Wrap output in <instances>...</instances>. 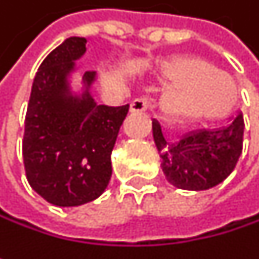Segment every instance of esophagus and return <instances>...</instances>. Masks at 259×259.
Wrapping results in <instances>:
<instances>
[{
  "label": "esophagus",
  "instance_id": "34e87169",
  "mask_svg": "<svg viewBox=\"0 0 259 259\" xmlns=\"http://www.w3.org/2000/svg\"><path fill=\"white\" fill-rule=\"evenodd\" d=\"M150 103H151L150 97H147V96L145 97H138L130 103V111L132 112H144V111H147L150 108Z\"/></svg>",
  "mask_w": 259,
  "mask_h": 259
}]
</instances>
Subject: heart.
Here are the masks:
<instances>
[{
    "instance_id": "obj_1",
    "label": "heart",
    "mask_w": 259,
    "mask_h": 259,
    "mask_svg": "<svg viewBox=\"0 0 259 259\" xmlns=\"http://www.w3.org/2000/svg\"><path fill=\"white\" fill-rule=\"evenodd\" d=\"M163 78L174 83L162 108L172 121H201L225 117L237 100L234 79L202 58L180 55L163 67Z\"/></svg>"
}]
</instances>
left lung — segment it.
Listing matches in <instances>:
<instances>
[{
	"instance_id": "8db88e82",
	"label": "left lung",
	"mask_w": 259,
	"mask_h": 259,
	"mask_svg": "<svg viewBox=\"0 0 259 259\" xmlns=\"http://www.w3.org/2000/svg\"><path fill=\"white\" fill-rule=\"evenodd\" d=\"M243 133L244 120L238 114L222 129L192 132L168 145L160 124L153 121V136L162 159L160 168L166 180L184 190H207L225 180L243 151Z\"/></svg>"
}]
</instances>
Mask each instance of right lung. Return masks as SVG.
Here are the masks:
<instances>
[{
  "label": "right lung",
  "instance_id": "1",
  "mask_svg": "<svg viewBox=\"0 0 259 259\" xmlns=\"http://www.w3.org/2000/svg\"><path fill=\"white\" fill-rule=\"evenodd\" d=\"M87 40L70 37L40 64L32 82L25 115L22 154L26 180L48 202L82 205L108 187L111 153L129 105H97L85 93L67 94L66 76L85 52ZM87 83L94 72H85Z\"/></svg>",
  "mask_w": 259,
  "mask_h": 259
}]
</instances>
